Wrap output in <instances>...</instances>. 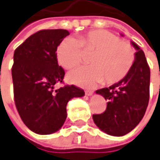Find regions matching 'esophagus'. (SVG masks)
<instances>
[{
  "label": "esophagus",
  "instance_id": "esophagus-1",
  "mask_svg": "<svg viewBox=\"0 0 160 160\" xmlns=\"http://www.w3.org/2000/svg\"><path fill=\"white\" fill-rule=\"evenodd\" d=\"M85 94H86V95H88V96H91V95H93L94 92L91 91V90H86L85 91Z\"/></svg>",
  "mask_w": 160,
  "mask_h": 160
}]
</instances>
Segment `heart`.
I'll return each instance as SVG.
<instances>
[{
	"mask_svg": "<svg viewBox=\"0 0 160 160\" xmlns=\"http://www.w3.org/2000/svg\"><path fill=\"white\" fill-rule=\"evenodd\" d=\"M82 49L93 52V66L79 67L68 74L72 83L81 87L93 88L104 80L108 85L117 83L128 75L134 64L135 51L130 43L103 30H91L76 39H64L57 49L58 61L66 69L74 68L82 62Z\"/></svg>",
	"mask_w": 160,
	"mask_h": 160,
	"instance_id": "heart-1",
	"label": "heart"
}]
</instances>
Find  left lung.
Listing matches in <instances>:
<instances>
[{"label": "left lung", "mask_w": 160, "mask_h": 160, "mask_svg": "<svg viewBox=\"0 0 160 160\" xmlns=\"http://www.w3.org/2000/svg\"><path fill=\"white\" fill-rule=\"evenodd\" d=\"M136 49L132 68L123 80L95 93L107 101L106 110L94 115V123L103 132L121 137L130 132L144 117L150 97V68L144 52Z\"/></svg>", "instance_id": "8db88e82"}]
</instances>
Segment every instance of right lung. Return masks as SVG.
Instances as JSON below:
<instances>
[{
	"label": "right lung",
	"mask_w": 160,
	"mask_h": 160,
	"mask_svg": "<svg viewBox=\"0 0 160 160\" xmlns=\"http://www.w3.org/2000/svg\"><path fill=\"white\" fill-rule=\"evenodd\" d=\"M68 35V30L61 29L39 30L14 53L11 72L16 107L24 124L37 134L58 131L67 117V102L85 94L73 85L54 89L65 76L56 52Z\"/></svg>",
	"instance_id": "1"
}]
</instances>
